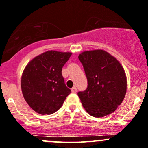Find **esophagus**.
Wrapping results in <instances>:
<instances>
[{
	"mask_svg": "<svg viewBox=\"0 0 148 148\" xmlns=\"http://www.w3.org/2000/svg\"><path fill=\"white\" fill-rule=\"evenodd\" d=\"M71 92H72L73 93H76V92H77V88H76L75 86H74L72 88H71Z\"/></svg>",
	"mask_w": 148,
	"mask_h": 148,
	"instance_id": "obj_1",
	"label": "esophagus"
}]
</instances>
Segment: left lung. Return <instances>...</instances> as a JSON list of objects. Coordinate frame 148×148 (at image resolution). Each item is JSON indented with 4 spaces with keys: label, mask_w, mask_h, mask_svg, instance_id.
<instances>
[{
    "label": "left lung",
    "mask_w": 148,
    "mask_h": 148,
    "mask_svg": "<svg viewBox=\"0 0 148 148\" xmlns=\"http://www.w3.org/2000/svg\"><path fill=\"white\" fill-rule=\"evenodd\" d=\"M84 69L88 86L78 92L86 111L101 118L115 111L127 92V77L116 58L103 50L84 51L78 56Z\"/></svg>",
    "instance_id": "1"
}]
</instances>
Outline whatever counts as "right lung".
Wrapping results in <instances>:
<instances>
[{"mask_svg":"<svg viewBox=\"0 0 148 148\" xmlns=\"http://www.w3.org/2000/svg\"><path fill=\"white\" fill-rule=\"evenodd\" d=\"M71 53L48 51L36 56L25 67L21 91L26 102L41 115L60 110L71 93L62 75V69Z\"/></svg>","mask_w":148,"mask_h":148,"instance_id":"right-lung-1","label":"right lung"}]
</instances>
